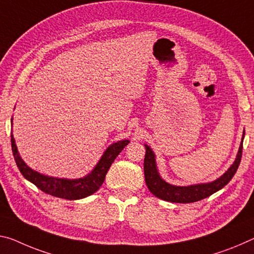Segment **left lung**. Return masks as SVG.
I'll list each match as a JSON object with an SVG mask.
<instances>
[{
    "label": "left lung",
    "mask_w": 254,
    "mask_h": 254,
    "mask_svg": "<svg viewBox=\"0 0 254 254\" xmlns=\"http://www.w3.org/2000/svg\"><path fill=\"white\" fill-rule=\"evenodd\" d=\"M243 138L235 162L233 163L232 166L228 168V171L223 176H220L219 179H217L211 183L190 185V187H175V185L168 184L164 180H162L158 172H157L154 152H152L151 149L147 144H144L146 146V156H144L143 170L144 180H146L148 189L157 198L163 199L165 201H171V202L190 203L207 198V196L211 195L212 193L223 189L233 179V176L235 175L241 163V158H242Z\"/></svg>",
    "instance_id": "left-lung-1"
}]
</instances>
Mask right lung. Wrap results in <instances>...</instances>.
Listing matches in <instances>:
<instances>
[{
    "mask_svg": "<svg viewBox=\"0 0 254 254\" xmlns=\"http://www.w3.org/2000/svg\"><path fill=\"white\" fill-rule=\"evenodd\" d=\"M130 142L128 140H122V141L115 142L111 144L104 152L102 158L96 165L90 174L84 176L82 179L78 180H66V179H55L45 176L39 173L35 172L23 163L21 157L19 156L17 146H15L13 135L11 133V147L12 152L19 171L25 178L34 183L36 187L40 189L43 192L47 194L58 196V198H63L67 200H76L86 198L88 195H91L98 189L102 187V184L105 180L107 171L110 170L112 163L119 156L121 151L123 150L124 147Z\"/></svg>",
    "mask_w": 254,
    "mask_h": 254,
    "instance_id": "1",
    "label": "right lung"
}]
</instances>
